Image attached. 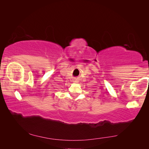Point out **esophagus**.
I'll list each match as a JSON object with an SVG mask.
<instances>
[{
  "label": "esophagus",
  "mask_w": 149,
  "mask_h": 149,
  "mask_svg": "<svg viewBox=\"0 0 149 149\" xmlns=\"http://www.w3.org/2000/svg\"><path fill=\"white\" fill-rule=\"evenodd\" d=\"M75 82H76V81H75Z\"/></svg>",
  "instance_id": "obj_1"
}]
</instances>
